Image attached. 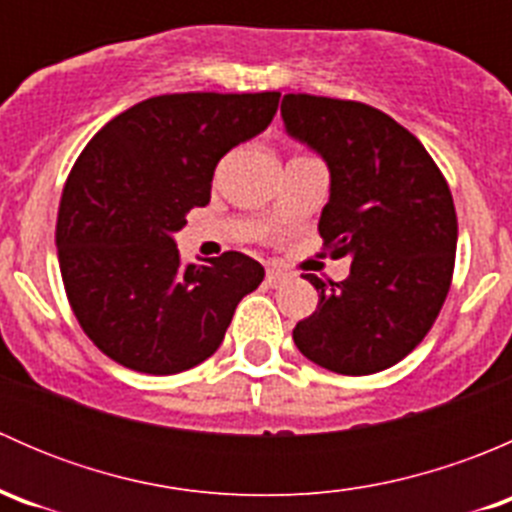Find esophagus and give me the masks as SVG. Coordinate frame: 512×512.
Returning <instances> with one entry per match:
<instances>
[{
    "instance_id": "obj_1",
    "label": "esophagus",
    "mask_w": 512,
    "mask_h": 512,
    "mask_svg": "<svg viewBox=\"0 0 512 512\" xmlns=\"http://www.w3.org/2000/svg\"><path fill=\"white\" fill-rule=\"evenodd\" d=\"M292 280V275H289L287 270H282V267H267V282H270L272 287H280V285H285V282H289Z\"/></svg>"
}]
</instances>
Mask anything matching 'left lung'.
Returning a JSON list of instances; mask_svg holds the SVG:
<instances>
[{
    "label": "left lung",
    "mask_w": 512,
    "mask_h": 512,
    "mask_svg": "<svg viewBox=\"0 0 512 512\" xmlns=\"http://www.w3.org/2000/svg\"><path fill=\"white\" fill-rule=\"evenodd\" d=\"M282 121L327 160L319 235L332 257H352L342 282L304 275L319 304L294 344L344 376L389 369L423 342L451 287L458 220L446 178L414 133L366 103L287 94Z\"/></svg>",
    "instance_id": "1"
}]
</instances>
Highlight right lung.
I'll use <instances>...</instances> for the list:
<instances>
[{
  "label": "right lung",
  "mask_w": 512,
  "mask_h": 512,
  "mask_svg": "<svg viewBox=\"0 0 512 512\" xmlns=\"http://www.w3.org/2000/svg\"><path fill=\"white\" fill-rule=\"evenodd\" d=\"M280 91L165 94L118 113L66 178L56 247L86 337L141 374L193 369L218 352L265 267L242 252L183 265L173 232L210 203L218 160L270 126Z\"/></svg>",
  "instance_id": "add662e5"
}]
</instances>
